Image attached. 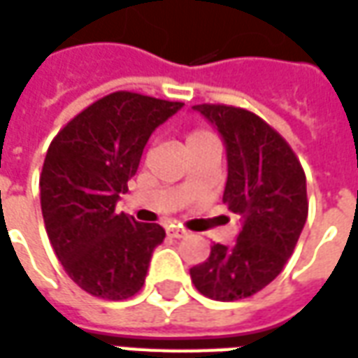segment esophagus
I'll return each mask as SVG.
<instances>
[{
  "label": "esophagus",
  "instance_id": "1",
  "mask_svg": "<svg viewBox=\"0 0 358 358\" xmlns=\"http://www.w3.org/2000/svg\"><path fill=\"white\" fill-rule=\"evenodd\" d=\"M168 234L169 236H173V238H182V236L187 234V231H185V229H181V227L171 225V227H168Z\"/></svg>",
  "mask_w": 358,
  "mask_h": 358
}]
</instances>
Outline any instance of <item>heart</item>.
<instances>
[{"label": "heart", "mask_w": 358, "mask_h": 358, "mask_svg": "<svg viewBox=\"0 0 358 358\" xmlns=\"http://www.w3.org/2000/svg\"><path fill=\"white\" fill-rule=\"evenodd\" d=\"M213 139V135L208 131H204V129H194V131H190L189 135H187V148L190 147H196V145H200V143H206V141H211Z\"/></svg>", "instance_id": "heart-1"}]
</instances>
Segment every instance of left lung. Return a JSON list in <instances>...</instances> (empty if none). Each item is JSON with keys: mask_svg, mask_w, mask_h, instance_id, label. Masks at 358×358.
Masks as SVG:
<instances>
[{"mask_svg": "<svg viewBox=\"0 0 358 358\" xmlns=\"http://www.w3.org/2000/svg\"><path fill=\"white\" fill-rule=\"evenodd\" d=\"M194 110L225 139L223 204L240 215L242 227L233 246L213 244L190 278L202 296L236 301L273 282L294 254L309 213L305 171L288 141L255 112L210 103Z\"/></svg>", "mask_w": 358, "mask_h": 358, "instance_id": "obj_1", "label": "left lung"}]
</instances>
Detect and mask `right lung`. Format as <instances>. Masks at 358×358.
<instances>
[{"mask_svg":"<svg viewBox=\"0 0 358 358\" xmlns=\"http://www.w3.org/2000/svg\"><path fill=\"white\" fill-rule=\"evenodd\" d=\"M181 106L114 91L76 114L47 148L40 173L47 236L66 275L91 296L122 301L145 284L166 231L118 213L116 202L148 137Z\"/></svg>","mask_w":358,"mask_h":358,"instance_id":"obj_1","label":"right lung"}]
</instances>
